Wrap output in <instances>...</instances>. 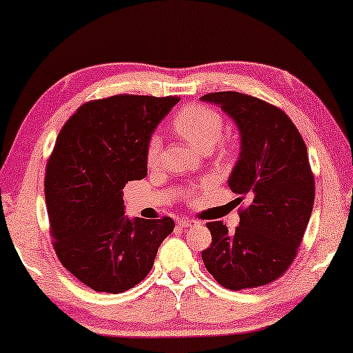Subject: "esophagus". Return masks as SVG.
Returning <instances> with one entry per match:
<instances>
[{"label":"esophagus","instance_id":"1","mask_svg":"<svg viewBox=\"0 0 353 353\" xmlns=\"http://www.w3.org/2000/svg\"><path fill=\"white\" fill-rule=\"evenodd\" d=\"M197 224H199V221L191 219V218H183V219L178 221V225H181V227H194Z\"/></svg>","mask_w":353,"mask_h":353}]
</instances>
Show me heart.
Wrapping results in <instances>:
<instances>
[{
	"mask_svg": "<svg viewBox=\"0 0 353 353\" xmlns=\"http://www.w3.org/2000/svg\"><path fill=\"white\" fill-rule=\"evenodd\" d=\"M172 128L180 137L191 143L195 148L210 151L213 146H219L222 153H225V145L221 142L224 134V118L213 108L191 104L181 108L173 117ZM161 158V139L153 135L148 140L145 151V161L148 167H156Z\"/></svg>",
	"mask_w": 353,
	"mask_h": 353,
	"instance_id": "1",
	"label": "heart"
}]
</instances>
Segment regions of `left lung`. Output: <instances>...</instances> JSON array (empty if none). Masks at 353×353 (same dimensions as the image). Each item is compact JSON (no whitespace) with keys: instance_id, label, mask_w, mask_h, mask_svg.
<instances>
[{"instance_id":"obj_1","label":"left lung","mask_w":353,"mask_h":353,"mask_svg":"<svg viewBox=\"0 0 353 353\" xmlns=\"http://www.w3.org/2000/svg\"><path fill=\"white\" fill-rule=\"evenodd\" d=\"M218 104L240 129L241 153L229 178L249 200L229 232L208 222L211 245L202 251L208 273L230 290L254 289L279 279L294 262L312 213L316 184L306 143L289 117L273 104L236 91L200 97Z\"/></svg>"}]
</instances>
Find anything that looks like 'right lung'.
Listing matches in <instances>:
<instances>
[{
    "label": "right lung",
    "mask_w": 353,
    "mask_h": 353,
    "mask_svg": "<svg viewBox=\"0 0 353 353\" xmlns=\"http://www.w3.org/2000/svg\"><path fill=\"white\" fill-rule=\"evenodd\" d=\"M178 97L117 94L80 105L46 167V203L59 262L96 292L121 294L146 278L175 222L124 216L123 189L146 176L151 134Z\"/></svg>",
    "instance_id": "add662e5"
}]
</instances>
